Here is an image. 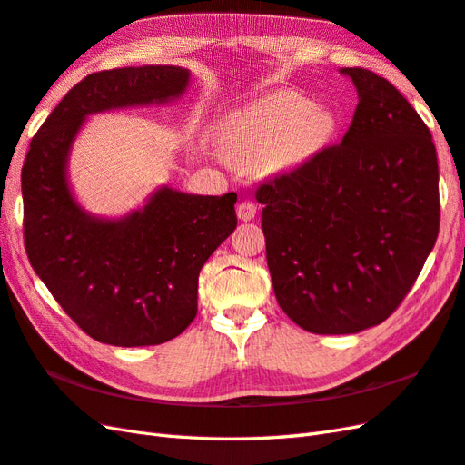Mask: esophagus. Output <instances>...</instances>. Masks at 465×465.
<instances>
[{
  "instance_id": "34e87169",
  "label": "esophagus",
  "mask_w": 465,
  "mask_h": 465,
  "mask_svg": "<svg viewBox=\"0 0 465 465\" xmlns=\"http://www.w3.org/2000/svg\"><path fill=\"white\" fill-rule=\"evenodd\" d=\"M256 205L252 201H241L239 207H236V214H239L241 221H252L256 217Z\"/></svg>"
}]
</instances>
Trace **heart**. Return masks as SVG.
<instances>
[{"label":"heart","mask_w":465,"mask_h":465,"mask_svg":"<svg viewBox=\"0 0 465 465\" xmlns=\"http://www.w3.org/2000/svg\"><path fill=\"white\" fill-rule=\"evenodd\" d=\"M335 118L298 93H276L232 112L221 128V145L236 165L268 163L274 172L302 167L330 145Z\"/></svg>","instance_id":"b5f03b06"}]
</instances>
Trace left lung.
Segmentation results:
<instances>
[{"instance_id":"obj_1","label":"left lung","mask_w":465,"mask_h":465,"mask_svg":"<svg viewBox=\"0 0 465 465\" xmlns=\"http://www.w3.org/2000/svg\"><path fill=\"white\" fill-rule=\"evenodd\" d=\"M359 104L339 145L256 189L276 300L302 330L359 333L399 308L438 239L432 134L372 71L341 69Z\"/></svg>"}]
</instances>
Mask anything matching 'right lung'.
<instances>
[{"instance_id":"right-lung-1","label":"right lung","mask_w":465,"mask_h":465,"mask_svg":"<svg viewBox=\"0 0 465 465\" xmlns=\"http://www.w3.org/2000/svg\"><path fill=\"white\" fill-rule=\"evenodd\" d=\"M172 64L88 74L31 140L21 169L29 262L69 318L100 343L160 345L197 315L199 272L236 229V193L189 195L160 187L138 211L100 219L78 205L66 177L86 116L163 104L185 93Z\"/></svg>"}]
</instances>
